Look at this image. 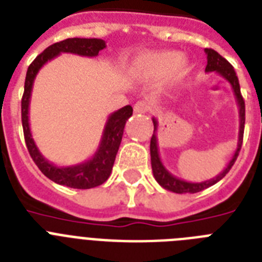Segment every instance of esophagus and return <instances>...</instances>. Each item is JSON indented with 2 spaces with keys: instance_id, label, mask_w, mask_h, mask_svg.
I'll return each instance as SVG.
<instances>
[{
  "instance_id": "esophagus-1",
  "label": "esophagus",
  "mask_w": 262,
  "mask_h": 262,
  "mask_svg": "<svg viewBox=\"0 0 262 262\" xmlns=\"http://www.w3.org/2000/svg\"><path fill=\"white\" fill-rule=\"evenodd\" d=\"M149 103L146 101H138L133 109H135V113H137V114H145L149 110Z\"/></svg>"
}]
</instances>
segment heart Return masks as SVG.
Wrapping results in <instances>:
<instances>
[{
  "label": "heart",
  "mask_w": 262,
  "mask_h": 262,
  "mask_svg": "<svg viewBox=\"0 0 262 262\" xmlns=\"http://www.w3.org/2000/svg\"><path fill=\"white\" fill-rule=\"evenodd\" d=\"M188 63L179 51H157L136 57L129 67L132 78L142 82H156L168 76L183 78Z\"/></svg>",
  "instance_id": "1"
}]
</instances>
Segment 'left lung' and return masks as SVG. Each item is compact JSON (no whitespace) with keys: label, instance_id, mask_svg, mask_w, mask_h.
Instances as JSON below:
<instances>
[{"label":"left lung","instance_id":"obj_1","mask_svg":"<svg viewBox=\"0 0 262 262\" xmlns=\"http://www.w3.org/2000/svg\"><path fill=\"white\" fill-rule=\"evenodd\" d=\"M206 55H207V66H206V72H214L220 74L223 79H226L227 82L230 83V86L233 87V91H234L235 99H237L238 109H239V129H238V142H237V149H235L234 155L231 157V160L229 161L227 167L221 172L220 175L212 178L210 180H206V182H199V183H192V182H186V180L179 179L168 171L167 168L163 165L160 159V155H159V145H157V120L156 118H152L153 121V135L150 138V164H152V171L153 176L156 182L160 184L163 188L168 191H172V192L176 193H195L199 192L202 190H206L208 187L214 186L215 183L220 182L221 179H223L226 173L230 171V168L233 167L234 161L237 160V156L239 150H241L242 145V138H244V127H245V101L241 95V89H239V82H238V78L235 75V71L233 69V66L229 63V61L225 59V57L221 56L216 51L211 50V48H206L205 50Z\"/></svg>","mask_w":262,"mask_h":262}]
</instances>
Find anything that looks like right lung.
I'll use <instances>...</instances> for the list:
<instances>
[{
  "label": "right lung",
  "mask_w": 262,
  "mask_h": 262,
  "mask_svg": "<svg viewBox=\"0 0 262 262\" xmlns=\"http://www.w3.org/2000/svg\"><path fill=\"white\" fill-rule=\"evenodd\" d=\"M103 48H106V42L102 39H80V37L66 39L46 48L28 67L27 76H25L24 95L21 99V121H23V129H24L25 144L29 150V155L36 163V165L39 167L40 171L48 179L57 184H61V186L87 190V188L101 186L109 179L113 164L116 160V155L120 148L122 135H124L125 124H126L127 118L133 114V109L130 105H127L110 114L106 121L97 152L91 159L76 165L57 167L42 156L37 145L35 144V140L32 138L31 127H29V103H31L35 78L42 66L60 54L66 52V54L79 55V56L95 57L98 56L99 51H102Z\"/></svg>",
  "instance_id": "right-lung-1"
}]
</instances>
